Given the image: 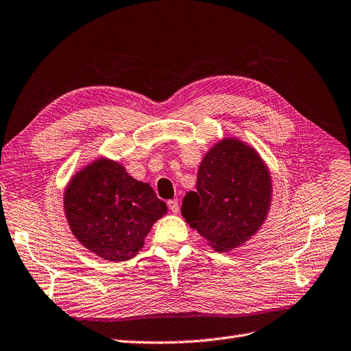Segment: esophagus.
Segmentation results:
<instances>
[{"mask_svg": "<svg viewBox=\"0 0 351 351\" xmlns=\"http://www.w3.org/2000/svg\"><path fill=\"white\" fill-rule=\"evenodd\" d=\"M168 209H170L173 213L178 212V200H168Z\"/></svg>", "mask_w": 351, "mask_h": 351, "instance_id": "esophagus-1", "label": "esophagus"}]
</instances>
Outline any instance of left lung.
Listing matches in <instances>:
<instances>
[{
    "instance_id": "8db88e82",
    "label": "left lung",
    "mask_w": 351,
    "mask_h": 351,
    "mask_svg": "<svg viewBox=\"0 0 351 351\" xmlns=\"http://www.w3.org/2000/svg\"><path fill=\"white\" fill-rule=\"evenodd\" d=\"M273 180L267 164L250 143L234 136L204 154L197 190L183 200L181 215L217 252L244 245L267 219Z\"/></svg>"
}]
</instances>
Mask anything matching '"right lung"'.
<instances>
[{
	"instance_id": "add662e5",
	"label": "right lung",
	"mask_w": 351,
	"mask_h": 351,
	"mask_svg": "<svg viewBox=\"0 0 351 351\" xmlns=\"http://www.w3.org/2000/svg\"><path fill=\"white\" fill-rule=\"evenodd\" d=\"M64 212L82 247L119 263L143 248L152 225L167 215V204L119 161L101 156L71 177L64 190Z\"/></svg>"
}]
</instances>
